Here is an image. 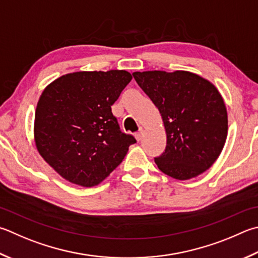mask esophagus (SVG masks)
<instances>
[{"label":"esophagus","instance_id":"1","mask_svg":"<svg viewBox=\"0 0 258 258\" xmlns=\"http://www.w3.org/2000/svg\"><path fill=\"white\" fill-rule=\"evenodd\" d=\"M135 138H137L138 141H141L142 138H143V131H142V130H140L139 132H138L137 134H135Z\"/></svg>","mask_w":258,"mask_h":258}]
</instances>
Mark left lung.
Returning <instances> with one entry per match:
<instances>
[{
    "label": "left lung",
    "instance_id": "left-lung-1",
    "mask_svg": "<svg viewBox=\"0 0 258 258\" xmlns=\"http://www.w3.org/2000/svg\"><path fill=\"white\" fill-rule=\"evenodd\" d=\"M133 77L158 107L165 124V152L154 158L159 169L178 180L208 170L228 134L227 108L218 89L187 71L134 72Z\"/></svg>",
    "mask_w": 258,
    "mask_h": 258
}]
</instances>
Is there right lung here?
Listing matches in <instances>:
<instances>
[{
	"instance_id": "1",
	"label": "right lung",
	"mask_w": 258,
	"mask_h": 258,
	"mask_svg": "<svg viewBox=\"0 0 258 258\" xmlns=\"http://www.w3.org/2000/svg\"><path fill=\"white\" fill-rule=\"evenodd\" d=\"M132 80L124 70L67 74L45 89L35 114L40 156L65 179L91 187L123 161L137 140L121 132L111 106Z\"/></svg>"
}]
</instances>
